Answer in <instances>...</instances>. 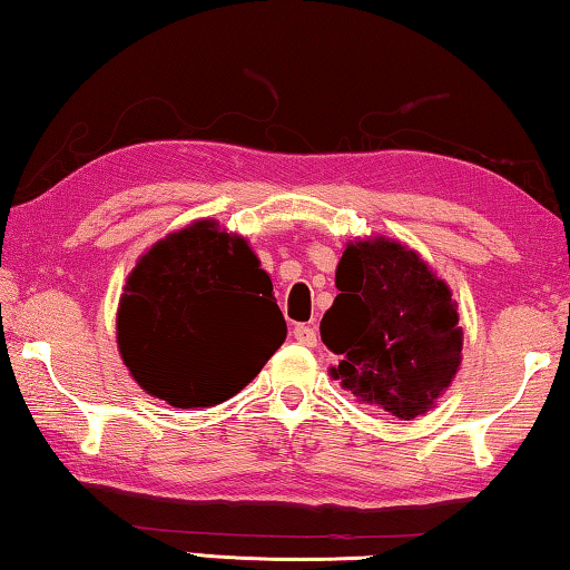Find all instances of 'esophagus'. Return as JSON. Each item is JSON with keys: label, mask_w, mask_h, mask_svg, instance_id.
<instances>
[{"label": "esophagus", "mask_w": 570, "mask_h": 570, "mask_svg": "<svg viewBox=\"0 0 570 570\" xmlns=\"http://www.w3.org/2000/svg\"><path fill=\"white\" fill-rule=\"evenodd\" d=\"M293 340L305 344V346H316V342H318L316 326H311V324H295V326H293Z\"/></svg>", "instance_id": "1"}]
</instances>
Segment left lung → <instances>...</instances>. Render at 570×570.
I'll return each mask as SVG.
<instances>
[{
    "label": "left lung",
    "mask_w": 570,
    "mask_h": 570,
    "mask_svg": "<svg viewBox=\"0 0 570 570\" xmlns=\"http://www.w3.org/2000/svg\"><path fill=\"white\" fill-rule=\"evenodd\" d=\"M321 342L340 357L332 375L360 401L414 419L452 383L463 328L450 287L406 246L354 242L336 267Z\"/></svg>",
    "instance_id": "left-lung-1"
}]
</instances>
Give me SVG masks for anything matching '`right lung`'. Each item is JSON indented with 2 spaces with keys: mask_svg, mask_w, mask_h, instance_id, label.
<instances>
[{
  "mask_svg": "<svg viewBox=\"0 0 570 570\" xmlns=\"http://www.w3.org/2000/svg\"><path fill=\"white\" fill-rule=\"evenodd\" d=\"M285 334L269 275L244 238L213 220L151 246L118 308L122 362L144 391L175 409L236 395Z\"/></svg>",
  "mask_w": 570,
  "mask_h": 570,
  "instance_id": "right-lung-1",
  "label": "right lung"
}]
</instances>
